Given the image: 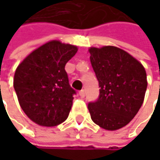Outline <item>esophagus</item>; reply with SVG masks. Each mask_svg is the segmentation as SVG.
<instances>
[{"label": "esophagus", "instance_id": "esophagus-1", "mask_svg": "<svg viewBox=\"0 0 160 160\" xmlns=\"http://www.w3.org/2000/svg\"><path fill=\"white\" fill-rule=\"evenodd\" d=\"M79 94H80V96L81 97V98H83V97L85 96V92H84V90H81V91H80Z\"/></svg>", "mask_w": 160, "mask_h": 160}]
</instances>
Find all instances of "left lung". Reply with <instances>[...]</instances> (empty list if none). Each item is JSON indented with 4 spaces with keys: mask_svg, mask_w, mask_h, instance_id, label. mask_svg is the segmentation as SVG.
Masks as SVG:
<instances>
[{
    "mask_svg": "<svg viewBox=\"0 0 160 160\" xmlns=\"http://www.w3.org/2000/svg\"><path fill=\"white\" fill-rule=\"evenodd\" d=\"M99 83L96 101L88 104L92 121L105 130L126 126L144 102L147 87L143 65L127 52L114 46L89 50Z\"/></svg>",
    "mask_w": 160,
    "mask_h": 160,
    "instance_id": "1",
    "label": "left lung"
}]
</instances>
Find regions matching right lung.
<instances>
[{
	"instance_id": "1",
	"label": "right lung",
	"mask_w": 160,
	"mask_h": 160,
	"mask_svg": "<svg viewBox=\"0 0 160 160\" xmlns=\"http://www.w3.org/2000/svg\"><path fill=\"white\" fill-rule=\"evenodd\" d=\"M77 51L74 45L52 41L17 67L14 88L21 108L35 123L53 127L68 118L76 91L69 85L65 67Z\"/></svg>"
}]
</instances>
